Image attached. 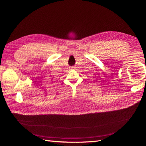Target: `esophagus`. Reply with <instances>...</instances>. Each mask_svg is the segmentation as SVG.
<instances>
[{
    "label": "esophagus",
    "instance_id": "1",
    "mask_svg": "<svg viewBox=\"0 0 146 146\" xmlns=\"http://www.w3.org/2000/svg\"><path fill=\"white\" fill-rule=\"evenodd\" d=\"M70 68H71L72 69H76V67H75V66H72V67H70Z\"/></svg>",
    "mask_w": 146,
    "mask_h": 146
}]
</instances>
